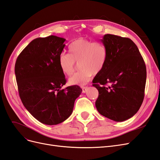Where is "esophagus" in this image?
<instances>
[{"label": "esophagus", "instance_id": "34e87169", "mask_svg": "<svg viewBox=\"0 0 160 160\" xmlns=\"http://www.w3.org/2000/svg\"><path fill=\"white\" fill-rule=\"evenodd\" d=\"M88 87H82V92H83V93H86V92L88 91Z\"/></svg>", "mask_w": 160, "mask_h": 160}]
</instances>
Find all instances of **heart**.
<instances>
[{"label": "heart", "instance_id": "obj_1", "mask_svg": "<svg viewBox=\"0 0 160 160\" xmlns=\"http://www.w3.org/2000/svg\"><path fill=\"white\" fill-rule=\"evenodd\" d=\"M69 53L62 52L58 62L62 73L70 76L75 69V62L79 64L80 72L70 77L69 83L72 85H84L90 80L93 72H101L107 61L108 51L102 42L79 38L69 47Z\"/></svg>", "mask_w": 160, "mask_h": 160}]
</instances>
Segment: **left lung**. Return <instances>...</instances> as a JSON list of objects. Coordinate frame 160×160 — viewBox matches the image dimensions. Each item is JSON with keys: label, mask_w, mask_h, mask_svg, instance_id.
<instances>
[{"label": "left lung", "mask_w": 160, "mask_h": 160, "mask_svg": "<svg viewBox=\"0 0 160 160\" xmlns=\"http://www.w3.org/2000/svg\"><path fill=\"white\" fill-rule=\"evenodd\" d=\"M107 48L104 68L93 79L99 97L98 112L115 122H123L136 113L142 104L146 83V67L136 45L129 38L105 35Z\"/></svg>", "instance_id": "8db88e82"}]
</instances>
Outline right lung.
<instances>
[{"instance_id":"right-lung-1","label":"right lung","mask_w":160,"mask_h":160,"mask_svg":"<svg viewBox=\"0 0 160 160\" xmlns=\"http://www.w3.org/2000/svg\"><path fill=\"white\" fill-rule=\"evenodd\" d=\"M64 38L51 35L32 41L17 57L14 67L20 98L38 122L57 125L71 115L82 89L67 87L58 62L65 44Z\"/></svg>"}]
</instances>
